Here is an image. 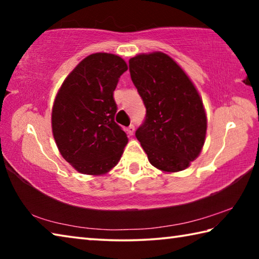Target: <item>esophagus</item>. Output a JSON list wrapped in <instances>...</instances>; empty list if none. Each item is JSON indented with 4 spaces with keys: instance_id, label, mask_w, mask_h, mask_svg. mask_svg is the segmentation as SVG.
<instances>
[{
    "instance_id": "obj_1",
    "label": "esophagus",
    "mask_w": 259,
    "mask_h": 259,
    "mask_svg": "<svg viewBox=\"0 0 259 259\" xmlns=\"http://www.w3.org/2000/svg\"><path fill=\"white\" fill-rule=\"evenodd\" d=\"M126 133H128V135H134V133H135V125L134 124H130L128 128H126Z\"/></svg>"
}]
</instances>
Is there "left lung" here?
<instances>
[{"label": "left lung", "mask_w": 259, "mask_h": 259, "mask_svg": "<svg viewBox=\"0 0 259 259\" xmlns=\"http://www.w3.org/2000/svg\"><path fill=\"white\" fill-rule=\"evenodd\" d=\"M135 87L146 107L136 137L155 168L165 172L186 169L202 150L207 116L198 90L181 66L163 52L129 60Z\"/></svg>", "instance_id": "1"}]
</instances>
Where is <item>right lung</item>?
<instances>
[{
    "label": "right lung",
    "instance_id": "add662e5",
    "mask_svg": "<svg viewBox=\"0 0 259 259\" xmlns=\"http://www.w3.org/2000/svg\"><path fill=\"white\" fill-rule=\"evenodd\" d=\"M128 66L106 52L88 56L69 73L52 107V134L60 154L78 172L103 175L120 161L128 144L115 123L113 93Z\"/></svg>",
    "mask_w": 259,
    "mask_h": 259
}]
</instances>
